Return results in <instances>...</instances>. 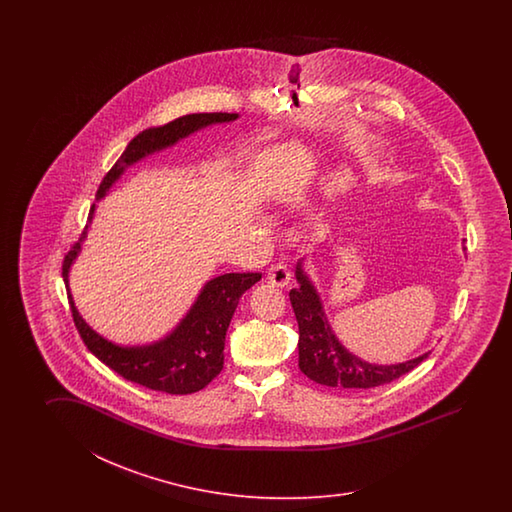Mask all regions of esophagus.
<instances>
[{
    "label": "esophagus",
    "mask_w": 512,
    "mask_h": 512,
    "mask_svg": "<svg viewBox=\"0 0 512 512\" xmlns=\"http://www.w3.org/2000/svg\"><path fill=\"white\" fill-rule=\"evenodd\" d=\"M267 278H269V282H271L272 285H276V287H285L287 283L291 282V272L287 269V265H283V263H276V265H272L271 269H269Z\"/></svg>",
    "instance_id": "34e87169"
}]
</instances>
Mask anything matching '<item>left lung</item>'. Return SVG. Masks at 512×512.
<instances>
[{
    "mask_svg": "<svg viewBox=\"0 0 512 512\" xmlns=\"http://www.w3.org/2000/svg\"><path fill=\"white\" fill-rule=\"evenodd\" d=\"M304 260L300 258L296 263L294 276L298 287L291 289L289 296L300 333L298 366L311 381L329 388L368 390L399 379L430 355V351H426L415 359L399 364H371L353 355L340 344L329 326L320 294L304 271Z\"/></svg>",
    "mask_w": 512,
    "mask_h": 512,
    "instance_id": "8db88e82",
    "label": "left lung"
}]
</instances>
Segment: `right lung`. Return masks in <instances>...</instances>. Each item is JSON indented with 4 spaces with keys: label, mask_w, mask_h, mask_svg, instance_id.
Here are the masks:
<instances>
[{
    "label": "right lung",
    "mask_w": 512,
    "mask_h": 512,
    "mask_svg": "<svg viewBox=\"0 0 512 512\" xmlns=\"http://www.w3.org/2000/svg\"><path fill=\"white\" fill-rule=\"evenodd\" d=\"M236 119H240L238 113H192L172 120L161 128L142 131L126 146L119 161L113 164V168L102 179L98 186L97 201L106 197L111 186L119 181L130 166L146 159L148 155L172 148L181 139L205 130L212 124H227ZM95 210L97 203H93L89 210L87 227L93 221ZM87 227L78 243L67 252L62 265L73 320L87 349L124 379L137 382L155 392L186 395L203 390L223 370V349L230 320L240 304L241 294L249 291L254 283L260 282V272H229L208 280L197 294L196 302L166 337L142 346H120L98 335L87 324L78 313L69 289V272L82 251V243L87 240Z\"/></svg>",
    "instance_id": "right-lung-1"
}]
</instances>
